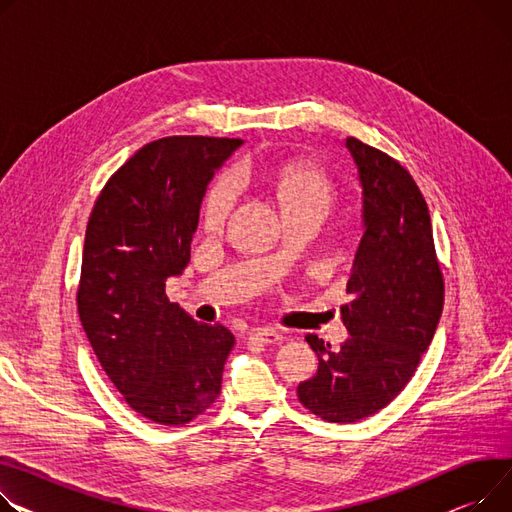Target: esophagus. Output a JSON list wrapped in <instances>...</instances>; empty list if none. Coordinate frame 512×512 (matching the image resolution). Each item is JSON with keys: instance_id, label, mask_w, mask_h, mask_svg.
I'll return each instance as SVG.
<instances>
[{"instance_id": "obj_1", "label": "esophagus", "mask_w": 512, "mask_h": 512, "mask_svg": "<svg viewBox=\"0 0 512 512\" xmlns=\"http://www.w3.org/2000/svg\"><path fill=\"white\" fill-rule=\"evenodd\" d=\"M247 339L249 342H257V344H263V346H269V344H280L284 339V333L278 331V329H253L247 333Z\"/></svg>"}]
</instances>
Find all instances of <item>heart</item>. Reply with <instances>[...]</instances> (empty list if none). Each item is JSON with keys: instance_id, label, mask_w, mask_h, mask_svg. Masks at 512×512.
<instances>
[{"instance_id": "1", "label": "heart", "mask_w": 512, "mask_h": 512, "mask_svg": "<svg viewBox=\"0 0 512 512\" xmlns=\"http://www.w3.org/2000/svg\"><path fill=\"white\" fill-rule=\"evenodd\" d=\"M276 191L282 201V208L290 203L300 201H325L329 197V185L321 170L306 166V164H286L278 170L276 175ZM234 197V181L230 177L220 179L208 193L206 199V220L210 224H220Z\"/></svg>"}]
</instances>
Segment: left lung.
Instances as JSON below:
<instances>
[{
    "instance_id": "8db88e82",
    "label": "left lung",
    "mask_w": 512,
    "mask_h": 512,
    "mask_svg": "<svg viewBox=\"0 0 512 512\" xmlns=\"http://www.w3.org/2000/svg\"><path fill=\"white\" fill-rule=\"evenodd\" d=\"M362 185L364 234L342 306L350 337L339 350L317 335L306 342L317 374L298 399L327 422H358L391 403L414 377L445 302L426 201L412 175L385 152L346 138Z\"/></svg>"
}]
</instances>
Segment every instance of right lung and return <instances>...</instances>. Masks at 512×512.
Segmentation results:
<instances>
[{
    "label": "right lung",
    "mask_w": 512,
    "mask_h": 512,
    "mask_svg": "<svg viewBox=\"0 0 512 512\" xmlns=\"http://www.w3.org/2000/svg\"><path fill=\"white\" fill-rule=\"evenodd\" d=\"M243 140L173 135L135 152L100 191L86 226L78 313L131 410L183 426L216 401L234 335L168 302L191 259L201 199Z\"/></svg>",
    "instance_id": "obj_1"
}]
</instances>
